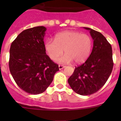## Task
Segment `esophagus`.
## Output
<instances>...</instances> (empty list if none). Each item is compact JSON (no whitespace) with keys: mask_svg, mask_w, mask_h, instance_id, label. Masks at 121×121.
Masks as SVG:
<instances>
[{"mask_svg":"<svg viewBox=\"0 0 121 121\" xmlns=\"http://www.w3.org/2000/svg\"><path fill=\"white\" fill-rule=\"evenodd\" d=\"M65 66L62 65H59V70H62V69H63L64 68H65Z\"/></svg>","mask_w":121,"mask_h":121,"instance_id":"1","label":"esophagus"}]
</instances>
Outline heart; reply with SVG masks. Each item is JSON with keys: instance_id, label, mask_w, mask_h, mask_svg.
I'll list each match as a JSON object with an SVG mask.
<instances>
[{"instance_id": "1", "label": "heart", "mask_w": 121, "mask_h": 121, "mask_svg": "<svg viewBox=\"0 0 121 121\" xmlns=\"http://www.w3.org/2000/svg\"><path fill=\"white\" fill-rule=\"evenodd\" d=\"M93 47L92 38L86 34L76 31H65L57 34L55 39L46 40V53L51 60H55L63 54H65L57 60L59 63L67 64L74 61L81 64L89 57Z\"/></svg>"}]
</instances>
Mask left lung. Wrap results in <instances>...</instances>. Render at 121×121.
Returning a JSON list of instances; mask_svg holds the SVG:
<instances>
[{
	"mask_svg": "<svg viewBox=\"0 0 121 121\" xmlns=\"http://www.w3.org/2000/svg\"><path fill=\"white\" fill-rule=\"evenodd\" d=\"M93 39V47L85 63L76 67L68 79L71 88L76 93L88 96L97 92L106 83L113 67V53L110 43L99 32L89 28Z\"/></svg>",
	"mask_w": 121,
	"mask_h": 121,
	"instance_id": "1",
	"label": "left lung"
}]
</instances>
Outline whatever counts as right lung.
<instances>
[{
  "label": "right lung",
  "mask_w": 121,
  "mask_h": 121,
  "mask_svg": "<svg viewBox=\"0 0 121 121\" xmlns=\"http://www.w3.org/2000/svg\"><path fill=\"white\" fill-rule=\"evenodd\" d=\"M43 26L26 29L11 45L9 68L17 85L25 92H44L53 80L59 65L46 54Z\"/></svg>",
  "instance_id": "1"
}]
</instances>
